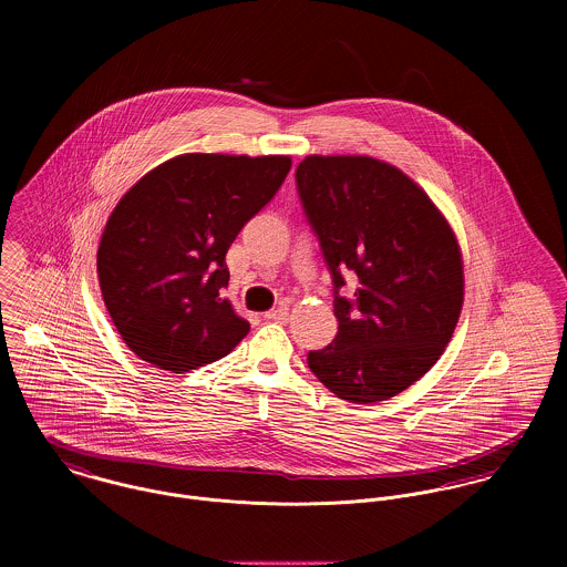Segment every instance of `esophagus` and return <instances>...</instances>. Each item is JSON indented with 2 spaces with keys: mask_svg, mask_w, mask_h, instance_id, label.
Wrapping results in <instances>:
<instances>
[{
  "mask_svg": "<svg viewBox=\"0 0 567 567\" xmlns=\"http://www.w3.org/2000/svg\"><path fill=\"white\" fill-rule=\"evenodd\" d=\"M266 319H268V321H277V323H286V321H288V308H286V306H279V308L266 312Z\"/></svg>",
  "mask_w": 567,
  "mask_h": 567,
  "instance_id": "1",
  "label": "esophagus"
}]
</instances>
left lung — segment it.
Wrapping results in <instances>:
<instances>
[{"label":"left lung","mask_w":567,"mask_h":567,"mask_svg":"<svg viewBox=\"0 0 567 567\" xmlns=\"http://www.w3.org/2000/svg\"><path fill=\"white\" fill-rule=\"evenodd\" d=\"M297 187L333 277L338 333L308 353L336 398L375 404L412 386L443 355L465 299L461 244L432 198L391 163L310 155ZM359 277L353 302L341 272Z\"/></svg>","instance_id":"obj_1"}]
</instances>
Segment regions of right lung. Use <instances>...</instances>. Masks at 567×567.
I'll list each match as a JSON object with an SVG mask.
<instances>
[{
	"instance_id": "right-lung-1",
	"label": "right lung",
	"mask_w": 567,
	"mask_h": 567,
	"mask_svg": "<svg viewBox=\"0 0 567 567\" xmlns=\"http://www.w3.org/2000/svg\"><path fill=\"white\" fill-rule=\"evenodd\" d=\"M290 165L288 155L185 153L120 198L97 246V281L137 358L185 373L225 358L248 333L225 299V255Z\"/></svg>"
}]
</instances>
